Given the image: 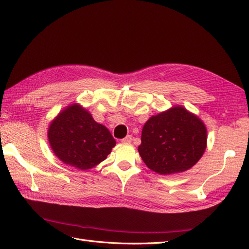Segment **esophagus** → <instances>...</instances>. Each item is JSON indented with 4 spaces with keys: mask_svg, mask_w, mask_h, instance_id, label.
<instances>
[{
    "mask_svg": "<svg viewBox=\"0 0 249 249\" xmlns=\"http://www.w3.org/2000/svg\"><path fill=\"white\" fill-rule=\"evenodd\" d=\"M131 141H132L131 135H127V136H125L124 139H122V142H124V143H130Z\"/></svg>",
    "mask_w": 249,
    "mask_h": 249,
    "instance_id": "esophagus-1",
    "label": "esophagus"
}]
</instances>
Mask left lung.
I'll list each match as a JSON object with an SVG mask.
<instances>
[{
    "mask_svg": "<svg viewBox=\"0 0 249 249\" xmlns=\"http://www.w3.org/2000/svg\"><path fill=\"white\" fill-rule=\"evenodd\" d=\"M206 145L207 129L201 120L183 107H175L147 120L138 152L149 169L165 176L191 168Z\"/></svg>",
    "mask_w": 249,
    "mask_h": 249,
    "instance_id": "obj_1",
    "label": "left lung"
}]
</instances>
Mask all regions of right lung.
I'll return each instance as SVG.
<instances>
[{"mask_svg": "<svg viewBox=\"0 0 249 249\" xmlns=\"http://www.w3.org/2000/svg\"><path fill=\"white\" fill-rule=\"evenodd\" d=\"M48 137L59 159L81 170L104 161L116 144L107 127L94 122L90 113L77 104L56 117Z\"/></svg>", "mask_w": 249, "mask_h": 249, "instance_id": "right-lung-1", "label": "right lung"}]
</instances>
